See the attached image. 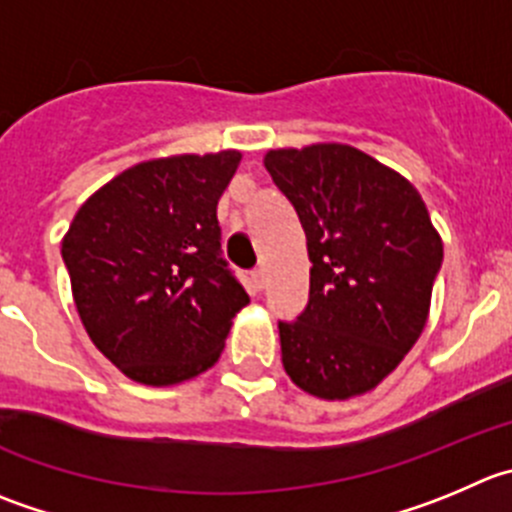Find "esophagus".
Masks as SVG:
<instances>
[{
    "mask_svg": "<svg viewBox=\"0 0 512 512\" xmlns=\"http://www.w3.org/2000/svg\"><path fill=\"white\" fill-rule=\"evenodd\" d=\"M251 281H253V286H256V289H264V284H266V271L264 269H256L251 274Z\"/></svg>",
    "mask_w": 512,
    "mask_h": 512,
    "instance_id": "esophagus-1",
    "label": "esophagus"
}]
</instances>
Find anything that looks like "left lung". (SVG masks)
I'll list each match as a JSON object with an SVG mask.
<instances>
[{
    "instance_id": "obj_1",
    "label": "left lung",
    "mask_w": 512,
    "mask_h": 512,
    "mask_svg": "<svg viewBox=\"0 0 512 512\" xmlns=\"http://www.w3.org/2000/svg\"><path fill=\"white\" fill-rule=\"evenodd\" d=\"M264 165L299 213L311 261L304 314L279 321L281 362L314 397H359L425 329L440 233L410 180L352 145L269 150Z\"/></svg>"
}]
</instances>
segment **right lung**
Segmentation results:
<instances>
[{
    "label": "right lung",
    "mask_w": 512,
    "mask_h": 512,
    "mask_svg": "<svg viewBox=\"0 0 512 512\" xmlns=\"http://www.w3.org/2000/svg\"><path fill=\"white\" fill-rule=\"evenodd\" d=\"M238 163V150H221L133 165L82 203L62 238L87 337L133 382L170 387L211 369L248 304L216 218Z\"/></svg>",
    "instance_id": "add662e5"
}]
</instances>
